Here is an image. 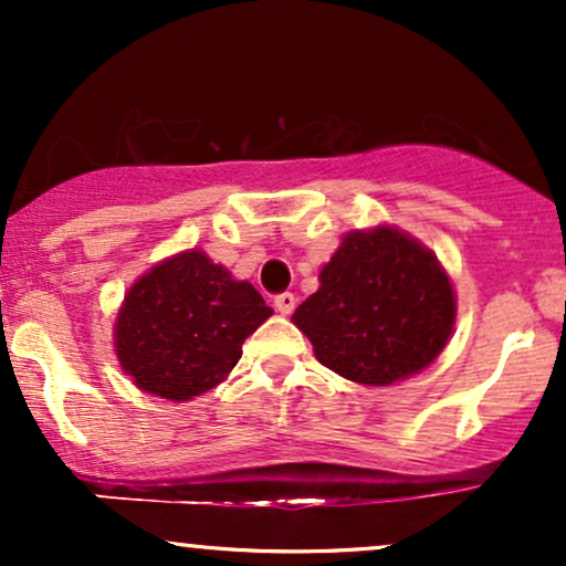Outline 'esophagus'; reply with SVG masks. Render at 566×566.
Segmentation results:
<instances>
[{"mask_svg":"<svg viewBox=\"0 0 566 566\" xmlns=\"http://www.w3.org/2000/svg\"><path fill=\"white\" fill-rule=\"evenodd\" d=\"M274 305L279 314H292V308H295V295H292V292H279L274 297Z\"/></svg>","mask_w":566,"mask_h":566,"instance_id":"34e87169","label":"esophagus"}]
</instances>
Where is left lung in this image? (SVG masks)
Returning a JSON list of instances; mask_svg holds the SVG:
<instances>
[{
	"label": "left lung",
	"instance_id": "1",
	"mask_svg": "<svg viewBox=\"0 0 566 566\" xmlns=\"http://www.w3.org/2000/svg\"><path fill=\"white\" fill-rule=\"evenodd\" d=\"M319 282L292 322L316 359L343 378L388 386L420 373L447 346L452 284L437 258L405 233H348Z\"/></svg>",
	"mask_w": 566,
	"mask_h": 566
}]
</instances>
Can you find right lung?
Listing matches in <instances>:
<instances>
[{"mask_svg": "<svg viewBox=\"0 0 566 566\" xmlns=\"http://www.w3.org/2000/svg\"><path fill=\"white\" fill-rule=\"evenodd\" d=\"M274 314L250 282L205 252H180L133 284L116 319V356L140 391L186 401L237 367L242 343Z\"/></svg>", "mask_w": 566, "mask_h": 566, "instance_id": "1", "label": "right lung"}]
</instances>
